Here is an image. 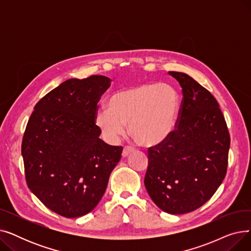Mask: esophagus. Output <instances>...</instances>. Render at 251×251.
<instances>
[{"label": "esophagus", "instance_id": "esophagus-1", "mask_svg": "<svg viewBox=\"0 0 251 251\" xmlns=\"http://www.w3.org/2000/svg\"><path fill=\"white\" fill-rule=\"evenodd\" d=\"M134 150L132 149V148H130V147H124V149H123V151H122V156H127L130 152H132Z\"/></svg>", "mask_w": 251, "mask_h": 251}]
</instances>
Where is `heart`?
I'll use <instances>...</instances> for the list:
<instances>
[{"mask_svg":"<svg viewBox=\"0 0 251 251\" xmlns=\"http://www.w3.org/2000/svg\"><path fill=\"white\" fill-rule=\"evenodd\" d=\"M95 123L103 139L117 143L126 131L144 147L164 142L173 132L180 107L178 92L168 84L144 83L117 91Z\"/></svg>","mask_w":251,"mask_h":251,"instance_id":"1","label":"heart"}]
</instances>
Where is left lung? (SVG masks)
I'll list each match as a JSON object with an SVG mask.
<instances>
[{
    "label": "left lung",
    "instance_id": "1",
    "mask_svg": "<svg viewBox=\"0 0 251 251\" xmlns=\"http://www.w3.org/2000/svg\"><path fill=\"white\" fill-rule=\"evenodd\" d=\"M182 87L176 128L149 148L144 185L164 212H193L214 195L227 173L230 134L217 100L189 75L170 71Z\"/></svg>",
    "mask_w": 251,
    "mask_h": 251
}]
</instances>
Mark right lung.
<instances>
[{"label":"right lung","instance_id":"obj_1","mask_svg":"<svg viewBox=\"0 0 251 251\" xmlns=\"http://www.w3.org/2000/svg\"><path fill=\"white\" fill-rule=\"evenodd\" d=\"M111 79L72 78L34 107L21 152L28 188L48 208L65 218L94 209L121 159L122 147L107 144L96 126L98 102Z\"/></svg>","mask_w":251,"mask_h":251}]
</instances>
